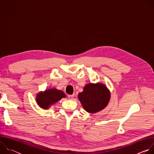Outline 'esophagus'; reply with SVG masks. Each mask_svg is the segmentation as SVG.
Listing matches in <instances>:
<instances>
[{
  "label": "esophagus",
  "mask_w": 154,
  "mask_h": 154,
  "mask_svg": "<svg viewBox=\"0 0 154 154\" xmlns=\"http://www.w3.org/2000/svg\"><path fill=\"white\" fill-rule=\"evenodd\" d=\"M74 96V94H72V95H68V98L69 99H72L73 97Z\"/></svg>",
  "instance_id": "obj_1"
}]
</instances>
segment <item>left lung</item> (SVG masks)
<instances>
[{"label":"left lung","instance_id":"1","mask_svg":"<svg viewBox=\"0 0 154 154\" xmlns=\"http://www.w3.org/2000/svg\"><path fill=\"white\" fill-rule=\"evenodd\" d=\"M79 99L86 112L97 113L103 109L110 99V93L105 85L89 83L78 95Z\"/></svg>","mask_w":154,"mask_h":154}]
</instances>
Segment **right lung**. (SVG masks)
<instances>
[{"instance_id":"add662e5","label":"right lung","mask_w":154,"mask_h":154,"mask_svg":"<svg viewBox=\"0 0 154 154\" xmlns=\"http://www.w3.org/2000/svg\"><path fill=\"white\" fill-rule=\"evenodd\" d=\"M65 94L61 90L55 88L41 92L36 96V102L39 106L43 109H48L51 105L54 104L63 97H65Z\"/></svg>"}]
</instances>
